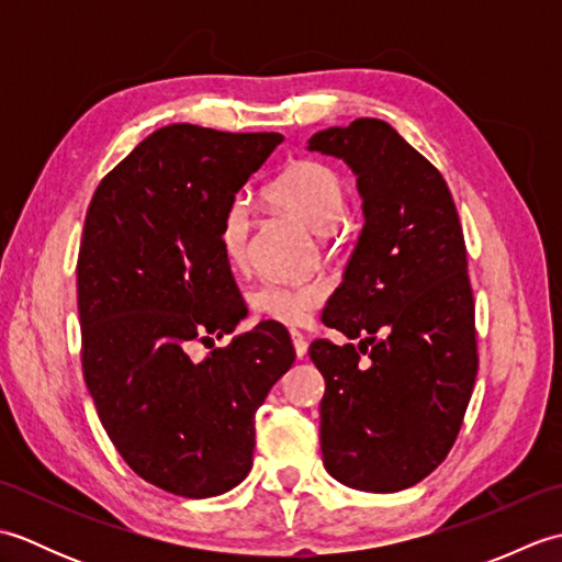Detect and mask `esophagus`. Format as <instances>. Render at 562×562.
Returning a JSON list of instances; mask_svg holds the SVG:
<instances>
[{"instance_id": "obj_1", "label": "esophagus", "mask_w": 562, "mask_h": 562, "mask_svg": "<svg viewBox=\"0 0 562 562\" xmlns=\"http://www.w3.org/2000/svg\"><path fill=\"white\" fill-rule=\"evenodd\" d=\"M290 336H292V345H294L296 357H300V360H304V355H306V338L302 336L300 330H292Z\"/></svg>"}]
</instances>
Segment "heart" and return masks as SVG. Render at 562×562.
<instances>
[{
  "instance_id": "1",
  "label": "heart",
  "mask_w": 562,
  "mask_h": 562,
  "mask_svg": "<svg viewBox=\"0 0 562 562\" xmlns=\"http://www.w3.org/2000/svg\"><path fill=\"white\" fill-rule=\"evenodd\" d=\"M274 207L304 224L308 232L328 234L348 210L342 178L321 161H296L268 186ZM250 234V212L244 200H234L222 214L220 246L232 266L246 260ZM321 284H262L250 296V306L274 324L300 326L324 302Z\"/></svg>"
}]
</instances>
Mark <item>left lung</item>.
Returning <instances> with one entry per match:
<instances>
[{
    "label": "left lung",
    "instance_id": "left-lung-1",
    "mask_svg": "<svg viewBox=\"0 0 562 562\" xmlns=\"http://www.w3.org/2000/svg\"><path fill=\"white\" fill-rule=\"evenodd\" d=\"M306 149L348 164L364 217L321 316L360 345L308 348L326 379L324 465L357 491L396 493L445 461L479 372L457 205L435 166L376 117L321 130Z\"/></svg>",
    "mask_w": 562,
    "mask_h": 562
}]
</instances>
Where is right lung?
Listing matches in <instances>:
<instances>
[{"mask_svg":"<svg viewBox=\"0 0 562 562\" xmlns=\"http://www.w3.org/2000/svg\"><path fill=\"white\" fill-rule=\"evenodd\" d=\"M282 139L166 125L103 178L83 222V381L130 469L173 495H222L246 479L256 411L294 362L274 321L200 362L188 355L246 316L220 224Z\"/></svg>","mask_w":562,"mask_h":562,"instance_id":"obj_1","label":"right lung"}]
</instances>
